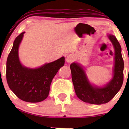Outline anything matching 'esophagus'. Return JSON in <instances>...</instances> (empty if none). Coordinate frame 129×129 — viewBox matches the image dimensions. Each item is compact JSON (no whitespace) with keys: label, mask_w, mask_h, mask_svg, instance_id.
Listing matches in <instances>:
<instances>
[{"label":"esophagus","mask_w":129,"mask_h":129,"mask_svg":"<svg viewBox=\"0 0 129 129\" xmlns=\"http://www.w3.org/2000/svg\"><path fill=\"white\" fill-rule=\"evenodd\" d=\"M73 59H74V57L72 55H69L67 56L66 57V61L67 63L72 62Z\"/></svg>","instance_id":"1"}]
</instances>
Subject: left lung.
Here are the masks:
<instances>
[{
    "label": "left lung",
    "mask_w": 129,
    "mask_h": 129,
    "mask_svg": "<svg viewBox=\"0 0 129 129\" xmlns=\"http://www.w3.org/2000/svg\"><path fill=\"white\" fill-rule=\"evenodd\" d=\"M115 50L113 74L112 79L103 86L90 83L85 70L79 63L70 65L72 78L77 96L82 101L93 104H103L109 102L119 91L123 83L124 60L121 54V47L116 37L107 35Z\"/></svg>",
    "instance_id": "8db88e82"
}]
</instances>
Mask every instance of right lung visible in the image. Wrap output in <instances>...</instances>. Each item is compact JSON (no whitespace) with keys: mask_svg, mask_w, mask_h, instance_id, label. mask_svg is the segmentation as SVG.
Returning a JSON list of instances; mask_svg holds the SVG:
<instances>
[{"mask_svg":"<svg viewBox=\"0 0 129 129\" xmlns=\"http://www.w3.org/2000/svg\"><path fill=\"white\" fill-rule=\"evenodd\" d=\"M25 32L14 40L7 60V83L19 99L28 103H39L48 97L50 85L56 74L63 66L65 57L45 64L36 69L23 66L19 57V47Z\"/></svg>","mask_w":129,"mask_h":129,"instance_id":"right-lung-1","label":"right lung"}]
</instances>
